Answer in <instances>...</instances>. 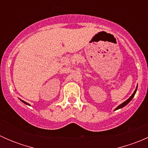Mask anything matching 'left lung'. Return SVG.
Here are the masks:
<instances>
[{
    "instance_id": "8db88e82",
    "label": "left lung",
    "mask_w": 148,
    "mask_h": 148,
    "mask_svg": "<svg viewBox=\"0 0 148 148\" xmlns=\"http://www.w3.org/2000/svg\"><path fill=\"white\" fill-rule=\"evenodd\" d=\"M137 89H138V86H137V87H136V89H135V92H133V94H132V95H131V96H130V97L129 99H127V100L125 101V102H124L123 103H122V104H120V105H119L118 107H117V108H116L115 110H114V111H115V110H119V109L122 108V107H125V106H126L127 104H128V103H129L130 102V101L132 100V98L134 97V96H135V93H136V92H137Z\"/></svg>"
}]
</instances>
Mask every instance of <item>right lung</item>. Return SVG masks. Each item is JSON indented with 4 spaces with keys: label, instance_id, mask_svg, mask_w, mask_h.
<instances>
[{
    "label": "right lung",
    "instance_id": "right-lung-1",
    "mask_svg": "<svg viewBox=\"0 0 148 148\" xmlns=\"http://www.w3.org/2000/svg\"><path fill=\"white\" fill-rule=\"evenodd\" d=\"M22 102H23V103H24V104H27V105H30L29 104H28V103H27V102H24V101H23V100H21Z\"/></svg>",
    "mask_w": 148,
    "mask_h": 148
}]
</instances>
